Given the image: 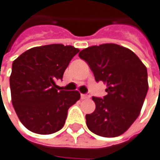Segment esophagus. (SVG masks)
Masks as SVG:
<instances>
[{
  "instance_id": "34e87169",
  "label": "esophagus",
  "mask_w": 160,
  "mask_h": 160,
  "mask_svg": "<svg viewBox=\"0 0 160 160\" xmlns=\"http://www.w3.org/2000/svg\"><path fill=\"white\" fill-rule=\"evenodd\" d=\"M90 98V96L89 95H84V94H81V99H88V98Z\"/></svg>"
}]
</instances>
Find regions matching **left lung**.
<instances>
[{
    "label": "left lung",
    "mask_w": 160,
    "mask_h": 160,
    "mask_svg": "<svg viewBox=\"0 0 160 160\" xmlns=\"http://www.w3.org/2000/svg\"><path fill=\"white\" fill-rule=\"evenodd\" d=\"M79 56L96 81L107 85L104 98L92 97L96 109L86 115L88 128L102 137L121 135L141 113L149 89L147 68L132 51L116 44L92 45Z\"/></svg>",
    "instance_id": "8db88e82"
}]
</instances>
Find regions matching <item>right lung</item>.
Segmentation results:
<instances>
[{
    "instance_id": "add662e5",
    "label": "right lung",
    "mask_w": 160,
    "mask_h": 160,
    "mask_svg": "<svg viewBox=\"0 0 160 160\" xmlns=\"http://www.w3.org/2000/svg\"><path fill=\"white\" fill-rule=\"evenodd\" d=\"M80 52L62 44L28 49L13 61L10 77L11 102L19 121L38 134H51L63 127L68 109L80 98L77 90H61L62 79L73 56Z\"/></svg>"
}]
</instances>
